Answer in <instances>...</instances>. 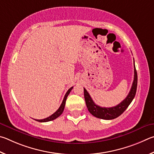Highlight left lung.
Segmentation results:
<instances>
[{"label": "left lung", "instance_id": "8db88e82", "mask_svg": "<svg viewBox=\"0 0 154 154\" xmlns=\"http://www.w3.org/2000/svg\"><path fill=\"white\" fill-rule=\"evenodd\" d=\"M134 80L130 92H129L127 97L120 103L117 105L116 106L112 107H102L97 106L93 101L92 98L91 97L87 91L84 88V95L86 105H87L88 110L91 114L96 118L104 120H112L120 116L126 109L129 105L131 104L136 94L137 87V73L135 66H134Z\"/></svg>", "mask_w": 154, "mask_h": 154}]
</instances>
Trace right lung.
Wrapping results in <instances>:
<instances>
[{
	"label": "right lung",
	"instance_id": "obj_1",
	"mask_svg": "<svg viewBox=\"0 0 154 154\" xmlns=\"http://www.w3.org/2000/svg\"><path fill=\"white\" fill-rule=\"evenodd\" d=\"M73 88V87H71L69 88V89L67 91V93L66 95H65V97L63 98V101H62V103L61 104L60 107H59V109L57 110V111L54 113V114H53L51 116H50L48 118H45V119H42V120H36V121H38V122H49V121H51V120H53L56 119L57 118H58L59 116H60L62 113H63V109H64V107H65V105H66V99H67V96H68V95L70 93V91H72V89Z\"/></svg>",
	"mask_w": 154,
	"mask_h": 154
}]
</instances>
